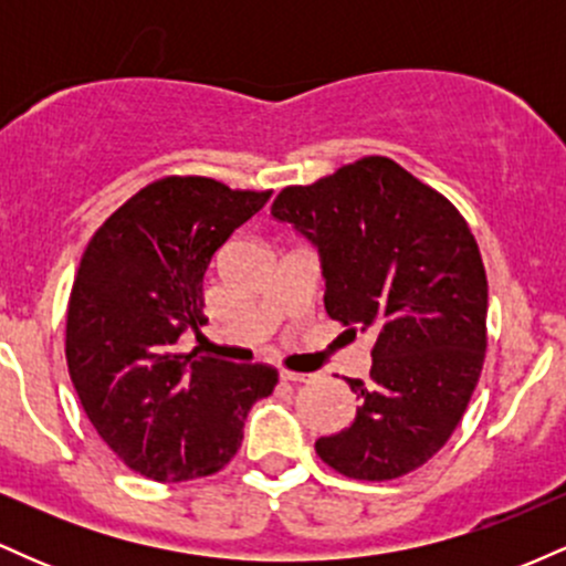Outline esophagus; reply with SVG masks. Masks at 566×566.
Here are the masks:
<instances>
[{
  "instance_id": "esophagus-1",
  "label": "esophagus",
  "mask_w": 566,
  "mask_h": 566,
  "mask_svg": "<svg viewBox=\"0 0 566 566\" xmlns=\"http://www.w3.org/2000/svg\"><path fill=\"white\" fill-rule=\"evenodd\" d=\"M279 378L287 380V382H305V380H311V375H305V373H292V369H282V373H279Z\"/></svg>"
}]
</instances>
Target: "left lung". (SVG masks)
Wrapping results in <instances>:
<instances>
[{"instance_id": "1", "label": "left lung", "mask_w": 566, "mask_h": 566, "mask_svg": "<svg viewBox=\"0 0 566 566\" xmlns=\"http://www.w3.org/2000/svg\"><path fill=\"white\" fill-rule=\"evenodd\" d=\"M271 216L319 250L329 319L373 329L369 382L346 378L356 418L316 454L348 479L420 469L463 420L486 350V271L450 199L388 157L287 186Z\"/></svg>"}]
</instances>
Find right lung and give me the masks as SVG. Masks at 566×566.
<instances>
[{
  "mask_svg": "<svg viewBox=\"0 0 566 566\" xmlns=\"http://www.w3.org/2000/svg\"><path fill=\"white\" fill-rule=\"evenodd\" d=\"M269 197L167 175L112 212L84 250L69 297V375L97 437L140 476L218 473L242 447L250 407L274 394V367L175 348L207 322L212 255Z\"/></svg>",
  "mask_w": 566,
  "mask_h": 566,
  "instance_id": "right-lung-1",
  "label": "right lung"
}]
</instances>
